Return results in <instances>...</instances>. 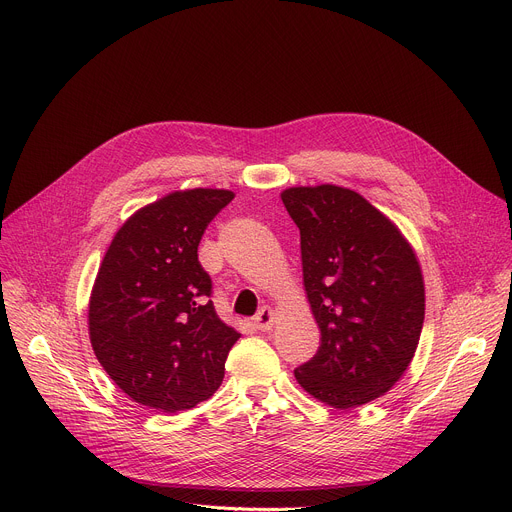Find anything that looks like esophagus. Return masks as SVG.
Instances as JSON below:
<instances>
[{
    "instance_id": "34e87169",
    "label": "esophagus",
    "mask_w": 512,
    "mask_h": 512,
    "mask_svg": "<svg viewBox=\"0 0 512 512\" xmlns=\"http://www.w3.org/2000/svg\"><path fill=\"white\" fill-rule=\"evenodd\" d=\"M273 322H275V312L269 308V306H263L257 316H255V326L261 330V332H269L273 328Z\"/></svg>"
}]
</instances>
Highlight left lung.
<instances>
[{
  "label": "left lung",
  "mask_w": 512,
  "mask_h": 512,
  "mask_svg": "<svg viewBox=\"0 0 512 512\" xmlns=\"http://www.w3.org/2000/svg\"><path fill=\"white\" fill-rule=\"evenodd\" d=\"M281 200L300 229L306 296L320 328L300 387L334 409L393 389L413 360L425 318L419 259L387 214L354 190L291 186Z\"/></svg>",
  "instance_id": "8db88e82"
}]
</instances>
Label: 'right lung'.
Wrapping results in <instances>:
<instances>
[{"mask_svg":"<svg viewBox=\"0 0 512 512\" xmlns=\"http://www.w3.org/2000/svg\"><path fill=\"white\" fill-rule=\"evenodd\" d=\"M235 194L176 190L135 210L115 233L89 300V338L135 403L176 413L221 387L239 332L216 316L198 243Z\"/></svg>","mask_w":512,"mask_h":512,"instance_id":"obj_1","label":"right lung"}]
</instances>
